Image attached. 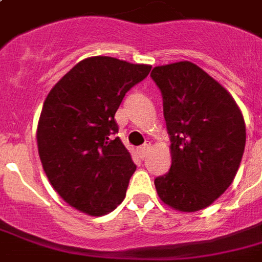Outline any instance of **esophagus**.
<instances>
[{
    "label": "esophagus",
    "instance_id": "esophagus-1",
    "mask_svg": "<svg viewBox=\"0 0 262 262\" xmlns=\"http://www.w3.org/2000/svg\"><path fill=\"white\" fill-rule=\"evenodd\" d=\"M149 148H151V144H149V143L143 144V145L139 148V156L141 158V159H145V158H147Z\"/></svg>",
    "mask_w": 262,
    "mask_h": 262
}]
</instances>
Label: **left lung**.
Returning a JSON list of instances; mask_svg holds the SVG:
<instances>
[{"label":"left lung","instance_id":"1","mask_svg":"<svg viewBox=\"0 0 262 262\" xmlns=\"http://www.w3.org/2000/svg\"><path fill=\"white\" fill-rule=\"evenodd\" d=\"M171 140L170 171L155 179L175 211L209 207L235 178L246 143L242 111L230 92L189 61L154 68Z\"/></svg>","mask_w":262,"mask_h":262}]
</instances>
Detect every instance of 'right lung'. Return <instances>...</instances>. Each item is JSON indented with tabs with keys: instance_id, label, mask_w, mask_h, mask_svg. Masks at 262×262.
Returning <instances> with one entry per match:
<instances>
[{
	"instance_id": "add662e5",
	"label": "right lung",
	"mask_w": 262,
	"mask_h": 262,
	"mask_svg": "<svg viewBox=\"0 0 262 262\" xmlns=\"http://www.w3.org/2000/svg\"><path fill=\"white\" fill-rule=\"evenodd\" d=\"M151 65L90 57L47 95L36 140L43 170L61 199L77 211L103 216L122 203L136 171L114 115L123 96Z\"/></svg>"
}]
</instances>
